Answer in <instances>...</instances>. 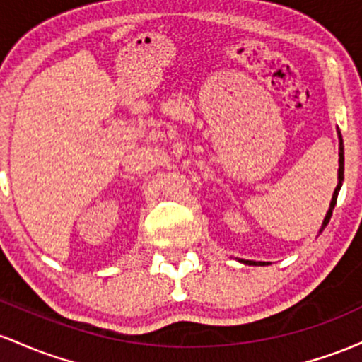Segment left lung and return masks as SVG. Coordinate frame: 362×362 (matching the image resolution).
Here are the masks:
<instances>
[{
	"mask_svg": "<svg viewBox=\"0 0 362 362\" xmlns=\"http://www.w3.org/2000/svg\"><path fill=\"white\" fill-rule=\"evenodd\" d=\"M339 162H340V168H339V185H337V188H335V192H334V198H332V203H330V210H328L327 217H325L322 229H325L328 222H330L332 212H334V209H335L337 197H339L340 186H342V181H344V147H342V136H340V159H339ZM245 263H250V265H265V263H262V262H258V263H257V262H245Z\"/></svg>",
	"mask_w": 362,
	"mask_h": 362,
	"instance_id": "8db88e82",
	"label": "left lung"
}]
</instances>
